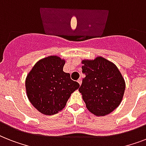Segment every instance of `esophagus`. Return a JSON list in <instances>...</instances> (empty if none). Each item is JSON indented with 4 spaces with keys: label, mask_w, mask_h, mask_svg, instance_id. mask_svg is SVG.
<instances>
[{
    "label": "esophagus",
    "mask_w": 146,
    "mask_h": 146,
    "mask_svg": "<svg viewBox=\"0 0 146 146\" xmlns=\"http://www.w3.org/2000/svg\"><path fill=\"white\" fill-rule=\"evenodd\" d=\"M77 82H79V84H80V85L82 84V79H81V78H80V79L77 80Z\"/></svg>",
    "instance_id": "esophagus-1"
}]
</instances>
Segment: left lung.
<instances>
[{
  "mask_svg": "<svg viewBox=\"0 0 146 146\" xmlns=\"http://www.w3.org/2000/svg\"><path fill=\"white\" fill-rule=\"evenodd\" d=\"M82 64L86 77L79 91L87 109L98 117L109 114L122 101L124 79L115 64L104 57L83 60Z\"/></svg>",
  "mask_w": 146,
  "mask_h": 146,
  "instance_id": "left-lung-1",
  "label": "left lung"
}]
</instances>
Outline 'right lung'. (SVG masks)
<instances>
[{"label":"right lung","instance_id":"right-lung-1","mask_svg":"<svg viewBox=\"0 0 146 146\" xmlns=\"http://www.w3.org/2000/svg\"><path fill=\"white\" fill-rule=\"evenodd\" d=\"M65 60L49 56L36 63L26 79V95L35 108L45 115H53L66 106L71 94L80 84L63 71Z\"/></svg>","mask_w":146,"mask_h":146}]
</instances>
